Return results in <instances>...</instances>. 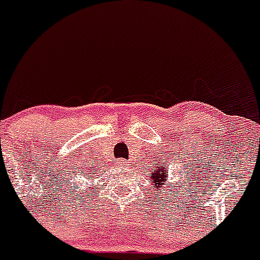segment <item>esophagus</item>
I'll list each match as a JSON object with an SVG mask.
<instances>
[{
  "label": "esophagus",
  "mask_w": 260,
  "mask_h": 260,
  "mask_svg": "<svg viewBox=\"0 0 260 260\" xmlns=\"http://www.w3.org/2000/svg\"><path fill=\"white\" fill-rule=\"evenodd\" d=\"M117 165H119L120 168H125V167H127V162L125 161V160H122V159H120V160H117V162H116Z\"/></svg>",
  "instance_id": "obj_1"
}]
</instances>
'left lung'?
I'll return each instance as SVG.
<instances>
[{"mask_svg":"<svg viewBox=\"0 0 260 260\" xmlns=\"http://www.w3.org/2000/svg\"><path fill=\"white\" fill-rule=\"evenodd\" d=\"M151 165L152 167L149 174V181L151 183L152 191H160V189H167L165 185H167L168 175H169V168L164 167L161 162L157 161H154ZM156 197H159V194H157Z\"/></svg>","mask_w":260,"mask_h":260,"instance_id":"8db88e82","label":"left lung"}]
</instances>
